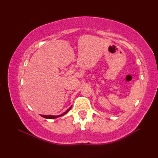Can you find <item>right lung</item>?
<instances>
[{"instance_id":"1","label":"right lung","mask_w":158,"mask_h":158,"mask_svg":"<svg viewBox=\"0 0 158 158\" xmlns=\"http://www.w3.org/2000/svg\"><path fill=\"white\" fill-rule=\"evenodd\" d=\"M71 107H72V106H70V108L66 110V111H65L64 113L61 114V115H41V117H44V118H46V119H56V118H57V117H61V116H63L64 115H65L66 113H67L69 111V110H70V109H71Z\"/></svg>"}]
</instances>
